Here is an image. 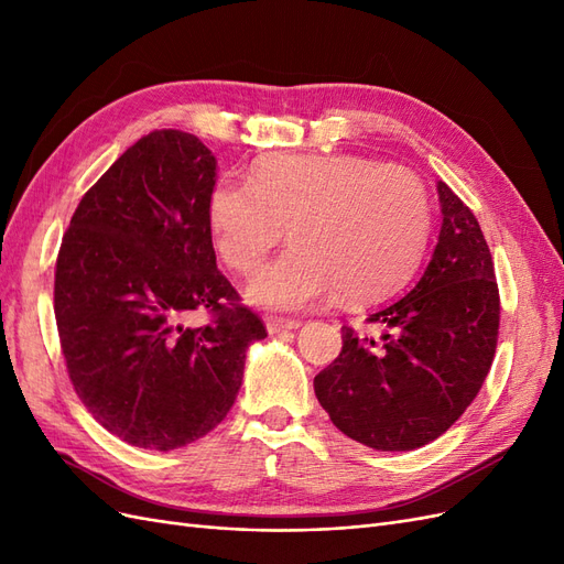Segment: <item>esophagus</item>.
<instances>
[{
  "instance_id": "1",
  "label": "esophagus",
  "mask_w": 564,
  "mask_h": 564,
  "mask_svg": "<svg viewBox=\"0 0 564 564\" xmlns=\"http://www.w3.org/2000/svg\"><path fill=\"white\" fill-rule=\"evenodd\" d=\"M301 327V319H268V334H284Z\"/></svg>"
}]
</instances>
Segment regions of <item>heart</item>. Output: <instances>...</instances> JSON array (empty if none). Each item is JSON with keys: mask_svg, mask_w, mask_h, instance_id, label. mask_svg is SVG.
<instances>
[{"mask_svg": "<svg viewBox=\"0 0 564 564\" xmlns=\"http://www.w3.org/2000/svg\"><path fill=\"white\" fill-rule=\"evenodd\" d=\"M212 242L249 275L286 228L292 240L247 286L263 308L301 311L334 289L373 301L416 270L431 232V199L402 166L360 155H265L247 183L218 181L207 197Z\"/></svg>", "mask_w": 564, "mask_h": 564, "instance_id": "b5f03b06", "label": "heart"}]
</instances>
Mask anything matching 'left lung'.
I'll list each match as a JSON object with an SVG mask.
<instances>
[{
    "mask_svg": "<svg viewBox=\"0 0 564 564\" xmlns=\"http://www.w3.org/2000/svg\"><path fill=\"white\" fill-rule=\"evenodd\" d=\"M442 224L421 280L371 313L381 336L344 332L315 377L336 429L379 452H412L445 433L480 392L499 336V286L480 224L437 181Z\"/></svg>",
    "mask_w": 564,
    "mask_h": 564,
    "instance_id": "1",
    "label": "left lung"
}]
</instances>
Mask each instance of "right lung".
<instances>
[{"instance_id": "obj_1", "label": "right lung", "mask_w": 564, "mask_h": 564, "mask_svg": "<svg viewBox=\"0 0 564 564\" xmlns=\"http://www.w3.org/2000/svg\"><path fill=\"white\" fill-rule=\"evenodd\" d=\"M216 158L197 135L135 141L82 197L56 261L54 311L67 373L106 431L172 452L235 404L263 322L216 268L207 197ZM209 310L207 328H185Z\"/></svg>"}]
</instances>
